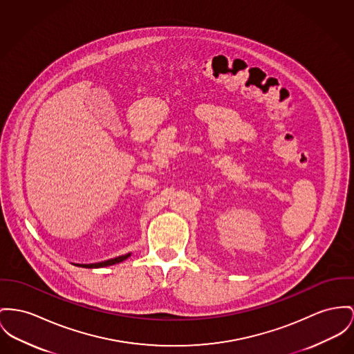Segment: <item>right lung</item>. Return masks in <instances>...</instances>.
<instances>
[{
	"label": "right lung",
	"instance_id": "1",
	"mask_svg": "<svg viewBox=\"0 0 354 354\" xmlns=\"http://www.w3.org/2000/svg\"><path fill=\"white\" fill-rule=\"evenodd\" d=\"M130 257V254L127 255H122L118 258H114V259L106 260V261H100V263H94V264H76V266H80V267H86V268H99V267H107V266H113V264H117L120 263L123 260L127 259Z\"/></svg>",
	"mask_w": 354,
	"mask_h": 354
}]
</instances>
